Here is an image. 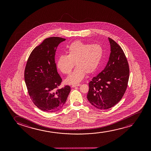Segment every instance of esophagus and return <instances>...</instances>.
<instances>
[{
	"mask_svg": "<svg viewBox=\"0 0 151 151\" xmlns=\"http://www.w3.org/2000/svg\"><path fill=\"white\" fill-rule=\"evenodd\" d=\"M81 86V84H77V85H73L72 86V88H75V87H78V86Z\"/></svg>",
	"mask_w": 151,
	"mask_h": 151,
	"instance_id": "34e87169",
	"label": "esophagus"
}]
</instances>
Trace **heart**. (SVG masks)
<instances>
[{
    "mask_svg": "<svg viewBox=\"0 0 151 151\" xmlns=\"http://www.w3.org/2000/svg\"><path fill=\"white\" fill-rule=\"evenodd\" d=\"M67 55H60L57 65L65 74H69L75 65L73 72L65 82L68 84L77 83L84 78L86 73L90 74L96 70L103 57L104 50L98 44H90L80 41L73 42L68 47Z\"/></svg>",
    "mask_w": 151,
    "mask_h": 151,
    "instance_id": "heart-1",
    "label": "heart"
}]
</instances>
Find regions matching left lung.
Listing matches in <instances>:
<instances>
[{"mask_svg":"<svg viewBox=\"0 0 151 151\" xmlns=\"http://www.w3.org/2000/svg\"><path fill=\"white\" fill-rule=\"evenodd\" d=\"M111 52L105 68L89 83L87 99L95 107L108 109L116 105L126 91L129 68L123 50L108 37Z\"/></svg>","mask_w":151,"mask_h":151,"instance_id":"1","label":"left lung"}]
</instances>
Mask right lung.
<instances>
[{"label": "right lung", "instance_id": "obj_1", "mask_svg": "<svg viewBox=\"0 0 151 151\" xmlns=\"http://www.w3.org/2000/svg\"><path fill=\"white\" fill-rule=\"evenodd\" d=\"M65 39L53 37L35 48L25 68V81L31 101L40 109L53 112L66 101L70 88L58 89L62 79L57 72L55 56L58 45Z\"/></svg>", "mask_w": 151, "mask_h": 151}]
</instances>
